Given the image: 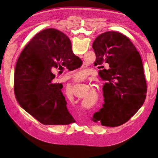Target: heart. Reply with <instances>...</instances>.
<instances>
[{"mask_svg":"<svg viewBox=\"0 0 158 158\" xmlns=\"http://www.w3.org/2000/svg\"><path fill=\"white\" fill-rule=\"evenodd\" d=\"M84 75H85L84 72V71H80V72H78V73L74 74V79H80L84 78Z\"/></svg>","mask_w":158,"mask_h":158,"instance_id":"heart-1","label":"heart"}]
</instances>
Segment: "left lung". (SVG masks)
Instances as JSON below:
<instances>
[{
  "label": "left lung",
  "mask_w": 158,
  "mask_h": 158,
  "mask_svg": "<svg viewBox=\"0 0 158 158\" xmlns=\"http://www.w3.org/2000/svg\"><path fill=\"white\" fill-rule=\"evenodd\" d=\"M95 65L103 68V107L91 120L106 127H117L129 121L140 109L146 97L147 86L139 53L127 37L108 31L96 37L93 43Z\"/></svg>",
  "instance_id": "obj_1"
}]
</instances>
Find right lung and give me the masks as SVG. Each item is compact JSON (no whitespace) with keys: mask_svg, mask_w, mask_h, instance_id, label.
Segmentation results:
<instances>
[{"mask_svg":"<svg viewBox=\"0 0 158 158\" xmlns=\"http://www.w3.org/2000/svg\"><path fill=\"white\" fill-rule=\"evenodd\" d=\"M81 60L73 53L68 37L55 28L36 34L19 57L15 71V94L20 106L44 125L75 122L61 89L54 83V69L78 68Z\"/></svg>","mask_w":158,"mask_h":158,"instance_id":"right-lung-1","label":"right lung"}]
</instances>
